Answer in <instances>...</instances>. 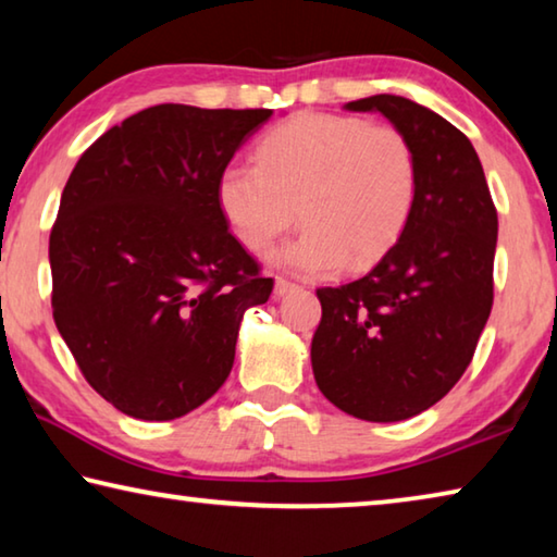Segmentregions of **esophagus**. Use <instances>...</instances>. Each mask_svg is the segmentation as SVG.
<instances>
[{
    "instance_id": "34e87169",
    "label": "esophagus",
    "mask_w": 557,
    "mask_h": 557,
    "mask_svg": "<svg viewBox=\"0 0 557 557\" xmlns=\"http://www.w3.org/2000/svg\"><path fill=\"white\" fill-rule=\"evenodd\" d=\"M295 289H299L295 282H289L285 277H277L275 280V297H285V295H289V292H295Z\"/></svg>"
}]
</instances>
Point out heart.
I'll use <instances>...</instances> for the list:
<instances>
[{
	"instance_id": "obj_1",
	"label": "heart",
	"mask_w": 557,
	"mask_h": 557,
	"mask_svg": "<svg viewBox=\"0 0 557 557\" xmlns=\"http://www.w3.org/2000/svg\"><path fill=\"white\" fill-rule=\"evenodd\" d=\"M418 162L403 132L301 112L258 145V164L233 162L215 182L223 221L252 252L297 219L307 228L272 262L301 275L369 268L410 219Z\"/></svg>"
}]
</instances>
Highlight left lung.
Returning a JSON list of instances; mask_svg holds the SVG:
<instances>
[{
    "mask_svg": "<svg viewBox=\"0 0 557 557\" xmlns=\"http://www.w3.org/2000/svg\"><path fill=\"white\" fill-rule=\"evenodd\" d=\"M344 108L381 112L403 132L418 191L398 243L369 275L317 289L312 371L338 410L398 422L445 398L474 356L492 314L498 219L482 162L451 122L388 92Z\"/></svg>",
    "mask_w": 557,
    "mask_h": 557,
    "instance_id": "1",
    "label": "left lung"
}]
</instances>
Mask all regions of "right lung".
Here are the masks:
<instances>
[{
  "label": "right lung",
  "mask_w": 557,
  "mask_h": 557,
  "mask_svg": "<svg viewBox=\"0 0 557 557\" xmlns=\"http://www.w3.org/2000/svg\"><path fill=\"white\" fill-rule=\"evenodd\" d=\"M272 110L154 106L96 139L49 240L53 322L86 381L162 422L228 379L245 309L272 277L228 233L215 182Z\"/></svg>",
  "instance_id": "1"
}]
</instances>
